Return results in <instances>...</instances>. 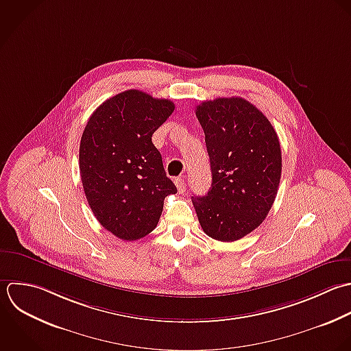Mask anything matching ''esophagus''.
Wrapping results in <instances>:
<instances>
[{
  "label": "esophagus",
  "instance_id": "esophagus-1",
  "mask_svg": "<svg viewBox=\"0 0 351 351\" xmlns=\"http://www.w3.org/2000/svg\"><path fill=\"white\" fill-rule=\"evenodd\" d=\"M175 184H176V187H178V191H179V193H184V190H186V182H184V179L176 178V179H175Z\"/></svg>",
  "mask_w": 351,
  "mask_h": 351
}]
</instances>
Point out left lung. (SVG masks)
<instances>
[{
	"label": "left lung",
	"mask_w": 351,
	"mask_h": 351,
	"mask_svg": "<svg viewBox=\"0 0 351 351\" xmlns=\"http://www.w3.org/2000/svg\"><path fill=\"white\" fill-rule=\"evenodd\" d=\"M195 114L205 132L212 187L193 197V205L208 237L234 242L256 230L274 205L280 142L263 112L241 97L204 101Z\"/></svg>",
	"instance_id": "8db88e82"
}]
</instances>
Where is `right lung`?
<instances>
[{
	"label": "right lung",
	"mask_w": 351,
	"mask_h": 351,
	"mask_svg": "<svg viewBox=\"0 0 351 351\" xmlns=\"http://www.w3.org/2000/svg\"><path fill=\"white\" fill-rule=\"evenodd\" d=\"M175 104L127 90L90 116L79 146V169L87 202L101 226L123 241L150 234L164 199L176 186L152 142Z\"/></svg>",
	"instance_id": "right-lung-1"
}]
</instances>
